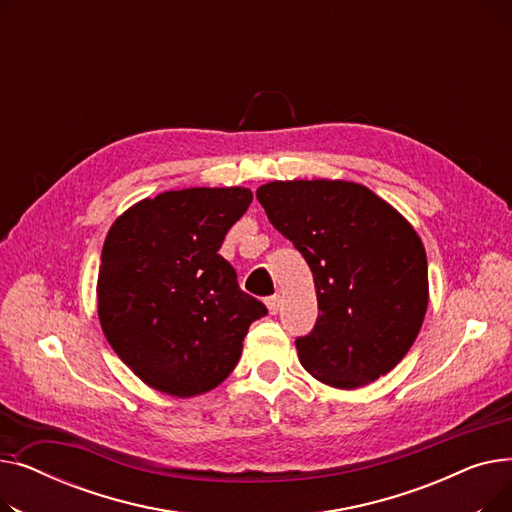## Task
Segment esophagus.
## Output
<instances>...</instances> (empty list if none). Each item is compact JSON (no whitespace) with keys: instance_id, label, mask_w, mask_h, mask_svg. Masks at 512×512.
Segmentation results:
<instances>
[{"instance_id":"obj_1","label":"esophagus","mask_w":512,"mask_h":512,"mask_svg":"<svg viewBox=\"0 0 512 512\" xmlns=\"http://www.w3.org/2000/svg\"><path fill=\"white\" fill-rule=\"evenodd\" d=\"M280 294H274V297H270V299H267L265 301V305H267V311H270L272 315H276L278 311H280Z\"/></svg>"}]
</instances>
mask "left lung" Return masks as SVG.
Segmentation results:
<instances>
[{
	"label": "left lung",
	"mask_w": 512,
	"mask_h": 512,
	"mask_svg": "<svg viewBox=\"0 0 512 512\" xmlns=\"http://www.w3.org/2000/svg\"><path fill=\"white\" fill-rule=\"evenodd\" d=\"M257 199L313 274L319 315L294 342L301 365L340 390L392 371L413 346L429 299L425 249L409 220L346 180H274L257 188Z\"/></svg>",
	"instance_id": "1"
}]
</instances>
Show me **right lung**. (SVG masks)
<instances>
[{"instance_id":"1","label":"right lung","mask_w":512,"mask_h":512,"mask_svg":"<svg viewBox=\"0 0 512 512\" xmlns=\"http://www.w3.org/2000/svg\"><path fill=\"white\" fill-rule=\"evenodd\" d=\"M251 201L245 186L166 191L128 207L107 232L99 324L149 388L191 398L220 386L249 326L267 313L218 253Z\"/></svg>"}]
</instances>
